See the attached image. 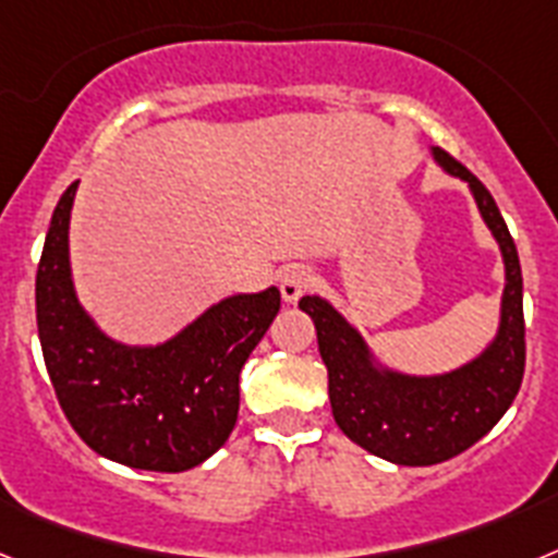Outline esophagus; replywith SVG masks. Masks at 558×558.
I'll return each instance as SVG.
<instances>
[{
  "mask_svg": "<svg viewBox=\"0 0 558 558\" xmlns=\"http://www.w3.org/2000/svg\"><path fill=\"white\" fill-rule=\"evenodd\" d=\"M313 288V274L304 265H290L282 270V279H279V290H282L284 302H299L307 290Z\"/></svg>",
  "mask_w": 558,
  "mask_h": 558,
  "instance_id": "34e87169",
  "label": "esophagus"
}]
</instances>
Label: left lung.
<instances>
[{
	"label": "left lung",
	"instance_id": "obj_1",
	"mask_svg": "<svg viewBox=\"0 0 558 558\" xmlns=\"http://www.w3.org/2000/svg\"><path fill=\"white\" fill-rule=\"evenodd\" d=\"M433 156L447 172L470 184L483 220L500 243L506 263L500 332L481 357L441 377H408L377 368L357 332L318 295L299 307L313 318L318 352L329 374V402L338 427L372 456L402 466H430L481 441L509 411L525 372L522 270L492 192L441 147Z\"/></svg>",
	"mask_w": 558,
	"mask_h": 558
}]
</instances>
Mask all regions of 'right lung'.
<instances>
[{"instance_id": "right-lung-1", "label": "right lung", "mask_w": 558, "mask_h": 558, "mask_svg": "<svg viewBox=\"0 0 558 558\" xmlns=\"http://www.w3.org/2000/svg\"><path fill=\"white\" fill-rule=\"evenodd\" d=\"M69 184L36 274L44 363L69 425L133 470L184 472L218 452L240 411V368L282 307L279 290L231 295L161 347H122L77 304L69 274Z\"/></svg>"}]
</instances>
